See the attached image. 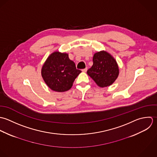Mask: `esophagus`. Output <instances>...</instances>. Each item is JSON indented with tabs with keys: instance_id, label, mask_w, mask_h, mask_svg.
<instances>
[{
	"instance_id": "1",
	"label": "esophagus",
	"mask_w": 157,
	"mask_h": 157,
	"mask_svg": "<svg viewBox=\"0 0 157 157\" xmlns=\"http://www.w3.org/2000/svg\"><path fill=\"white\" fill-rule=\"evenodd\" d=\"M87 68H84V69H82V71L83 72H86V71H87Z\"/></svg>"
}]
</instances>
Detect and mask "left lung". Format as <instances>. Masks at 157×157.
<instances>
[{
    "instance_id": "8db88e82",
    "label": "left lung",
    "mask_w": 157,
    "mask_h": 157,
    "mask_svg": "<svg viewBox=\"0 0 157 157\" xmlns=\"http://www.w3.org/2000/svg\"><path fill=\"white\" fill-rule=\"evenodd\" d=\"M94 64L87 73L100 87L112 85L119 75V67L115 59L107 52L102 50L95 53Z\"/></svg>"
}]
</instances>
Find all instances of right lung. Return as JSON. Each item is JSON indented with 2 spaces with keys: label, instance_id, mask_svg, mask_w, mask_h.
<instances>
[{
  "label": "right lung",
  "instance_id": "add662e5",
  "mask_svg": "<svg viewBox=\"0 0 157 157\" xmlns=\"http://www.w3.org/2000/svg\"><path fill=\"white\" fill-rule=\"evenodd\" d=\"M81 71L68 58V54L58 51L48 56L41 68L42 77L52 90L63 92L70 89Z\"/></svg>",
  "mask_w": 157,
  "mask_h": 157
}]
</instances>
